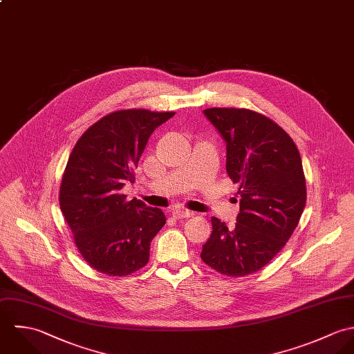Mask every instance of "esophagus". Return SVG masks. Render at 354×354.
Segmentation results:
<instances>
[{"label":"esophagus","mask_w":354,"mask_h":354,"mask_svg":"<svg viewBox=\"0 0 354 354\" xmlns=\"http://www.w3.org/2000/svg\"><path fill=\"white\" fill-rule=\"evenodd\" d=\"M172 214H174V217H176V218H185V217H192L194 213L179 208V209H175V211L172 212Z\"/></svg>","instance_id":"obj_1"}]
</instances>
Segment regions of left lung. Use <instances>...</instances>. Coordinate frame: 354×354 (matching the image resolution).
I'll use <instances>...</instances> for the list:
<instances>
[{"mask_svg":"<svg viewBox=\"0 0 354 354\" xmlns=\"http://www.w3.org/2000/svg\"><path fill=\"white\" fill-rule=\"evenodd\" d=\"M204 115L225 142V169L241 200L234 228L212 217L201 259L223 275L245 277L267 266L298 225L306 203L299 151L282 127L257 112L209 108Z\"/></svg>","mask_w":354,"mask_h":354,"instance_id":"obj_1","label":"left lung"}]
</instances>
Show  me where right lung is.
I'll return each instance as SVG.
<instances>
[{
	"label": "right lung",
	"instance_id": "1",
	"mask_svg": "<svg viewBox=\"0 0 354 354\" xmlns=\"http://www.w3.org/2000/svg\"><path fill=\"white\" fill-rule=\"evenodd\" d=\"M174 112L126 109L104 116L76 142L60 186V208L75 245L90 267L126 277L149 261L150 242L167 218L122 189L153 131Z\"/></svg>",
	"mask_w": 354,
	"mask_h": 354
}]
</instances>
